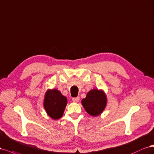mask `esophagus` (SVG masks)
<instances>
[{"label": "esophagus", "instance_id": "obj_1", "mask_svg": "<svg viewBox=\"0 0 154 154\" xmlns=\"http://www.w3.org/2000/svg\"><path fill=\"white\" fill-rule=\"evenodd\" d=\"M72 100L74 102H79V100H80V98H79V97H74L72 98Z\"/></svg>", "mask_w": 154, "mask_h": 154}]
</instances>
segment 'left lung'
I'll use <instances>...</instances> for the list:
<instances>
[{"label": "left lung", "mask_w": 154, "mask_h": 154, "mask_svg": "<svg viewBox=\"0 0 154 154\" xmlns=\"http://www.w3.org/2000/svg\"><path fill=\"white\" fill-rule=\"evenodd\" d=\"M107 104V98L102 90H92L89 91L86 97L82 99V105L86 112L91 116H96L101 114Z\"/></svg>", "instance_id": "8db88e82"}]
</instances>
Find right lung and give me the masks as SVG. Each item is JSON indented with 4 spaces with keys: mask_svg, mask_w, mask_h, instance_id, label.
<instances>
[{
    "mask_svg": "<svg viewBox=\"0 0 154 154\" xmlns=\"http://www.w3.org/2000/svg\"><path fill=\"white\" fill-rule=\"evenodd\" d=\"M67 99L57 90H48L45 96L44 107L47 115L54 120L62 117Z\"/></svg>",
    "mask_w": 154,
    "mask_h": 154,
    "instance_id": "add662e5",
    "label": "right lung"
}]
</instances>
